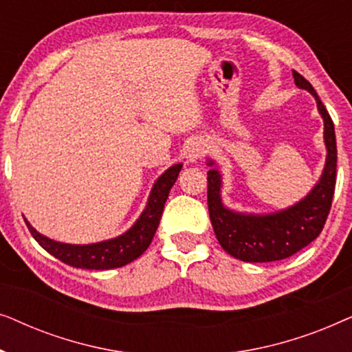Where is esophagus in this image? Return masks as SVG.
I'll use <instances>...</instances> for the list:
<instances>
[{"instance_id": "1", "label": "esophagus", "mask_w": 352, "mask_h": 352, "mask_svg": "<svg viewBox=\"0 0 352 352\" xmlns=\"http://www.w3.org/2000/svg\"><path fill=\"white\" fill-rule=\"evenodd\" d=\"M205 152H206V146L204 142L190 144L189 148H187V153H186L187 160H189L190 163H197L201 157L205 155Z\"/></svg>"}]
</instances>
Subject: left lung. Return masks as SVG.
<instances>
[{"label":"left lung","mask_w":352,"mask_h":352,"mask_svg":"<svg viewBox=\"0 0 352 352\" xmlns=\"http://www.w3.org/2000/svg\"><path fill=\"white\" fill-rule=\"evenodd\" d=\"M298 88L314 96L322 120L327 158L324 171L309 190L295 205L266 214L240 213L224 206L221 199L223 176L208 158V211L216 239L230 256L245 263L280 261L307 247L319 237L331 208L336 182L335 126L325 105L305 76L293 70Z\"/></svg>","instance_id":"8db88e82"}]
</instances>
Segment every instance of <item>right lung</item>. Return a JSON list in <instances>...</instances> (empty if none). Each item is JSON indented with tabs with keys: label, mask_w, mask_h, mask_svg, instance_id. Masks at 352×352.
<instances>
[{
	"label": "right lung",
	"mask_w": 352,
	"mask_h": 352,
	"mask_svg": "<svg viewBox=\"0 0 352 352\" xmlns=\"http://www.w3.org/2000/svg\"><path fill=\"white\" fill-rule=\"evenodd\" d=\"M181 168L182 163H177V165L168 168L158 177L152 187L147 205L141 216H139L136 223L126 232L118 235V237L88 245H72L46 237V235L38 232L25 219L27 228L33 235V239L47 253H51L52 256L60 259L62 263L69 264V266L80 269H96V271L126 266L128 263L141 256L148 248V245H151L153 235L157 232L158 224H160L163 206H165V201L168 195H170L173 184H175L177 176H179Z\"/></svg>",
	"instance_id": "obj_1"
}]
</instances>
